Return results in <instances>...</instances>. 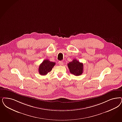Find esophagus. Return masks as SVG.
<instances>
[{
    "instance_id": "34e87169",
    "label": "esophagus",
    "mask_w": 122,
    "mask_h": 122,
    "mask_svg": "<svg viewBox=\"0 0 122 122\" xmlns=\"http://www.w3.org/2000/svg\"><path fill=\"white\" fill-rule=\"evenodd\" d=\"M59 65L60 66H62V65H63V62L62 61H59V63H58Z\"/></svg>"
}]
</instances>
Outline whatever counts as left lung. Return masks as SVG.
I'll list each match as a JSON object with an SVG mask.
<instances>
[{
  "mask_svg": "<svg viewBox=\"0 0 122 122\" xmlns=\"http://www.w3.org/2000/svg\"><path fill=\"white\" fill-rule=\"evenodd\" d=\"M67 66L71 73L75 76L81 75L83 71V63L75 59L68 63Z\"/></svg>",
  "mask_w": 122,
  "mask_h": 122,
  "instance_id": "obj_1",
  "label": "left lung"
}]
</instances>
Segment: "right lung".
<instances>
[{"label": "right lung", "mask_w": 122, "mask_h": 122, "mask_svg": "<svg viewBox=\"0 0 122 122\" xmlns=\"http://www.w3.org/2000/svg\"><path fill=\"white\" fill-rule=\"evenodd\" d=\"M55 63L46 59L43 61L39 67V72L41 75H46L52 70Z\"/></svg>", "instance_id": "obj_1"}]
</instances>
